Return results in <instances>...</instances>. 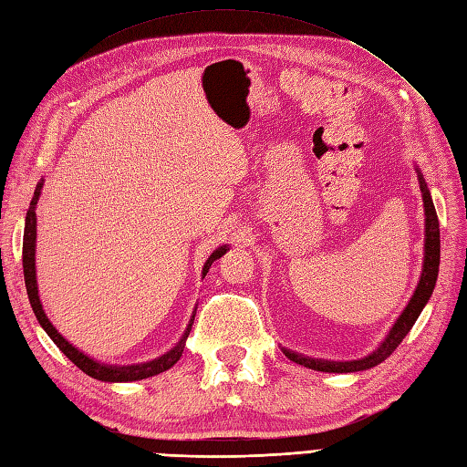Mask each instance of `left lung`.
Returning <instances> with one entry per match:
<instances>
[{
  "instance_id": "left-lung-1",
  "label": "left lung",
  "mask_w": 467,
  "mask_h": 467,
  "mask_svg": "<svg viewBox=\"0 0 467 467\" xmlns=\"http://www.w3.org/2000/svg\"><path fill=\"white\" fill-rule=\"evenodd\" d=\"M420 184H421V194H423V206H425V261H423V273L418 289H415L410 305L405 306V311L398 319V323L393 325V329L387 335V339L383 345L377 349L373 355L365 357L361 361H351V363H329V361H319V359H306L303 355H296L293 351L283 349V353L289 357L291 361L299 363L303 367H309V369L317 371H325V373H353V371H363L369 369V367L379 365L385 361L398 345L405 339V335L410 333L411 327L418 321L420 313L423 311L425 303L430 301V296L433 293L435 281H438V271H440V221L438 214H435V206L431 202V196L428 186H425L423 178L420 174Z\"/></svg>"
}]
</instances>
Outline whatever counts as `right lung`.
<instances>
[{"instance_id": "add662e5", "label": "right lung", "mask_w": 467, "mask_h": 467, "mask_svg": "<svg viewBox=\"0 0 467 467\" xmlns=\"http://www.w3.org/2000/svg\"><path fill=\"white\" fill-rule=\"evenodd\" d=\"M39 191H42V184H37L36 192L32 202H29V211L26 214V228H24V279H26V289H27V296H29V303H32V309L36 313V319L39 321V325L44 327V331L49 335V339H52L57 347L59 351H62L69 361H72L76 367H80V369L94 377V379H100V381H138V379H146V377H152L162 373L166 369H171V367L181 359V355L184 351V343H186V337L192 329V323H194V317L191 319V325H188L186 333L182 335V339L178 341V345L171 353L162 355L161 359L150 361L146 365H132V367H110V365H102V363H96L90 357L80 353L76 349V347L69 345L62 335L56 331V327L49 323V319L46 317L44 309H42V303H39V296H37V285H36V204H37V198H39ZM226 253V246H221V249L214 251L211 256H208V261L204 263V269H202V276L211 269V265L221 259V256Z\"/></svg>"}]
</instances>
